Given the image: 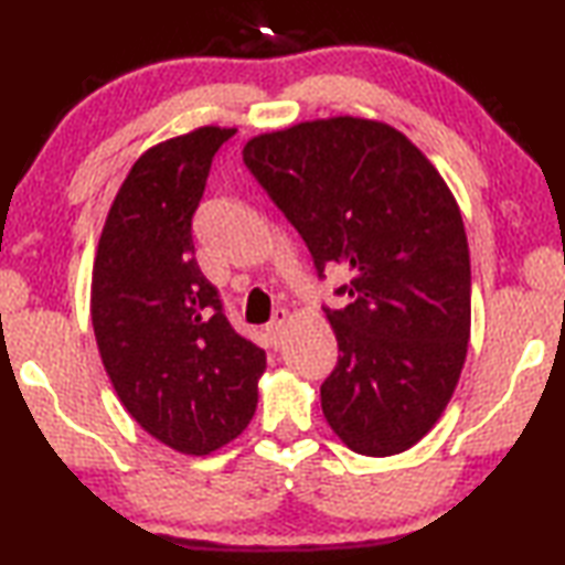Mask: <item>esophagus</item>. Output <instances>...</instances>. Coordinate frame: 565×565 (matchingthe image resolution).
<instances>
[{
	"label": "esophagus",
	"mask_w": 565,
	"mask_h": 565,
	"mask_svg": "<svg viewBox=\"0 0 565 565\" xmlns=\"http://www.w3.org/2000/svg\"><path fill=\"white\" fill-rule=\"evenodd\" d=\"M286 321H289V311H286V309H276V311H274V319H271L269 323H266L264 331H266V337H269L271 347H281Z\"/></svg>",
	"instance_id": "esophagus-1"
}]
</instances>
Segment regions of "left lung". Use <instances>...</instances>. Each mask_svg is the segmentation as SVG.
Masks as SVG:
<instances>
[{
  "instance_id": "obj_1",
  "label": "left lung",
  "mask_w": 565,
  "mask_h": 565,
  "mask_svg": "<svg viewBox=\"0 0 565 565\" xmlns=\"http://www.w3.org/2000/svg\"><path fill=\"white\" fill-rule=\"evenodd\" d=\"M244 161L303 236L319 276L351 274L327 309L339 363L321 384L331 431L361 456L424 438L454 396L471 337V259L451 189L406 134L329 117L266 131Z\"/></svg>"
}]
</instances>
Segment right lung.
I'll use <instances>...</instances> for the list:
<instances>
[{
  "mask_svg": "<svg viewBox=\"0 0 565 565\" xmlns=\"http://www.w3.org/2000/svg\"><path fill=\"white\" fill-rule=\"evenodd\" d=\"M232 127L149 147L114 196L92 266V327L129 416L169 448L209 456L259 404L266 353L232 329L194 259L191 216Z\"/></svg>",
  "mask_w": 565,
  "mask_h": 565,
  "instance_id": "obj_1",
  "label": "right lung"
}]
</instances>
